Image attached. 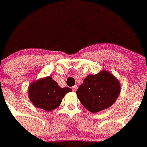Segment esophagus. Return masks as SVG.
<instances>
[{
  "mask_svg": "<svg viewBox=\"0 0 147 147\" xmlns=\"http://www.w3.org/2000/svg\"><path fill=\"white\" fill-rule=\"evenodd\" d=\"M76 89H77V86H76V85H74V86H73V87H72L73 91H76Z\"/></svg>",
  "mask_w": 147,
  "mask_h": 147,
  "instance_id": "obj_1",
  "label": "esophagus"
}]
</instances>
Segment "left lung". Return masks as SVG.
I'll return each mask as SVG.
<instances>
[{
	"instance_id": "obj_1",
	"label": "left lung",
	"mask_w": 147,
	"mask_h": 147,
	"mask_svg": "<svg viewBox=\"0 0 147 147\" xmlns=\"http://www.w3.org/2000/svg\"><path fill=\"white\" fill-rule=\"evenodd\" d=\"M120 91L119 80L108 71H102L96 75H88L76 93L85 108L97 113L110 107Z\"/></svg>"
}]
</instances>
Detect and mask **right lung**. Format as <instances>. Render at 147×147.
Segmentation results:
<instances>
[{"label": "right lung", "instance_id": "1", "mask_svg": "<svg viewBox=\"0 0 147 147\" xmlns=\"http://www.w3.org/2000/svg\"><path fill=\"white\" fill-rule=\"evenodd\" d=\"M71 90L67 87L60 88L57 82L51 76H48L30 85L28 98L34 107L51 111L59 107L65 95Z\"/></svg>", "mask_w": 147, "mask_h": 147}]
</instances>
